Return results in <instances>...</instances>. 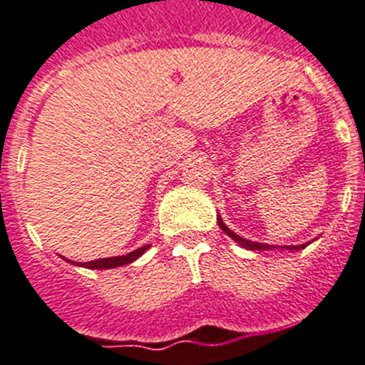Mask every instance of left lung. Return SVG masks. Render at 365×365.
<instances>
[{"mask_svg":"<svg viewBox=\"0 0 365 365\" xmlns=\"http://www.w3.org/2000/svg\"><path fill=\"white\" fill-rule=\"evenodd\" d=\"M218 225H220V230L224 231V233L227 235V237H231V239H233L235 242H239L240 246H242V248H246V250H252V252H263V250H274V248H276V246H270V244L254 242V240L242 239V237H240V235L233 233V231H231L230 227H227V225L224 224V220L220 218V216H218ZM308 244H309V242L300 244V246H278V248H285V250H291V252H298V250L306 248V246H308Z\"/></svg>","mask_w":365,"mask_h":365,"instance_id":"obj_1","label":"left lung"}]
</instances>
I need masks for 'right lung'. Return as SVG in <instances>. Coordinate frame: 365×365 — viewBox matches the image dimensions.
<instances>
[{
    "mask_svg": "<svg viewBox=\"0 0 365 365\" xmlns=\"http://www.w3.org/2000/svg\"><path fill=\"white\" fill-rule=\"evenodd\" d=\"M150 248V244L147 246H141V248L134 250L130 254L126 255H115V257H104V259H96V261H89V263H74L71 259H65L68 263L72 264H78V267H86V269H93V270H106V269H115V267H123V264H128L132 261H135L138 257L145 254V250Z\"/></svg>",
    "mask_w": 365,
    "mask_h": 365,
    "instance_id": "add662e5",
    "label": "right lung"
}]
</instances>
